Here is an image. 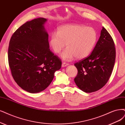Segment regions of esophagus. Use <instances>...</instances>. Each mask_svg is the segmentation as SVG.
I'll return each mask as SVG.
<instances>
[{
    "instance_id": "obj_1",
    "label": "esophagus",
    "mask_w": 125,
    "mask_h": 125,
    "mask_svg": "<svg viewBox=\"0 0 125 125\" xmlns=\"http://www.w3.org/2000/svg\"><path fill=\"white\" fill-rule=\"evenodd\" d=\"M68 65H69L68 63H65V62H63V63H62V66L63 67H64L67 66Z\"/></svg>"
}]
</instances>
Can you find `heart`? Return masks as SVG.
<instances>
[{"instance_id": "obj_1", "label": "heart", "mask_w": 125, "mask_h": 125, "mask_svg": "<svg viewBox=\"0 0 125 125\" xmlns=\"http://www.w3.org/2000/svg\"><path fill=\"white\" fill-rule=\"evenodd\" d=\"M97 40V33L93 27L78 24L60 27L57 33L51 34L49 44L53 52L61 53L62 59L70 60L75 57L82 59L87 57L94 49Z\"/></svg>"}]
</instances>
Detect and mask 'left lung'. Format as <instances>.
<instances>
[{"label":"left lung","mask_w":125,"mask_h":125,"mask_svg":"<svg viewBox=\"0 0 125 125\" xmlns=\"http://www.w3.org/2000/svg\"><path fill=\"white\" fill-rule=\"evenodd\" d=\"M116 51L111 36L103 27L93 52L88 57L76 63V84L86 93L100 90L107 83L114 65Z\"/></svg>","instance_id":"1"}]
</instances>
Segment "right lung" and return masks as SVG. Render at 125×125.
<instances>
[{
  "instance_id": "right-lung-1",
  "label": "right lung",
  "mask_w": 125,
  "mask_h": 125,
  "mask_svg": "<svg viewBox=\"0 0 125 125\" xmlns=\"http://www.w3.org/2000/svg\"><path fill=\"white\" fill-rule=\"evenodd\" d=\"M47 19L38 18L23 24L9 43L8 61L12 76L22 89L30 93L44 91L52 82L62 62L49 49L44 28Z\"/></svg>"
}]
</instances>
